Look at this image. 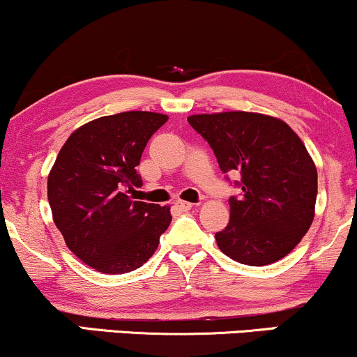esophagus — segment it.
Instances as JSON below:
<instances>
[{"label":"esophagus","instance_id":"34e87169","mask_svg":"<svg viewBox=\"0 0 357 357\" xmlns=\"http://www.w3.org/2000/svg\"><path fill=\"white\" fill-rule=\"evenodd\" d=\"M192 206H195V204L190 203V202H181V199H179V202H176V208H178V210H181V211H190Z\"/></svg>","mask_w":357,"mask_h":357}]
</instances>
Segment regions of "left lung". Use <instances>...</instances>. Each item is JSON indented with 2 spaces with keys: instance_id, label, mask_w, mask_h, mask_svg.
<instances>
[{
  "instance_id": "1",
  "label": "left lung",
  "mask_w": 357,
  "mask_h": 357,
  "mask_svg": "<svg viewBox=\"0 0 357 357\" xmlns=\"http://www.w3.org/2000/svg\"><path fill=\"white\" fill-rule=\"evenodd\" d=\"M188 122L225 174H240L230 221L215 235L221 252L252 267L273 264L297 247L314 220L317 169L284 121L253 112L198 114Z\"/></svg>"
}]
</instances>
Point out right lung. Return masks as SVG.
Listing matches in <instances>:
<instances>
[{
	"label": "right lung",
	"instance_id": "obj_1",
	"mask_svg": "<svg viewBox=\"0 0 357 357\" xmlns=\"http://www.w3.org/2000/svg\"><path fill=\"white\" fill-rule=\"evenodd\" d=\"M167 116L130 110L79 127L48 176V203L67 247L102 273L146 264L171 223L167 206L134 202L142 186L136 167Z\"/></svg>",
	"mask_w": 357,
	"mask_h": 357
}]
</instances>
